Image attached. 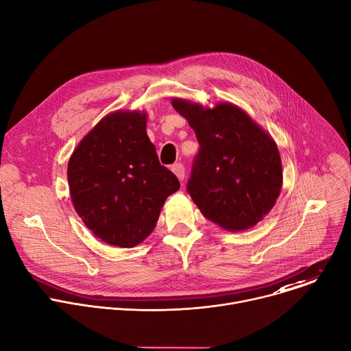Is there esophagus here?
<instances>
[{
    "instance_id": "34e87169",
    "label": "esophagus",
    "mask_w": 351,
    "mask_h": 351,
    "mask_svg": "<svg viewBox=\"0 0 351 351\" xmlns=\"http://www.w3.org/2000/svg\"><path fill=\"white\" fill-rule=\"evenodd\" d=\"M172 172L178 176V179H179L180 182L184 179V167H183V164H180V162L173 164V165H172Z\"/></svg>"
}]
</instances>
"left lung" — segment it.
<instances>
[{"instance_id": "8db88e82", "label": "left lung", "mask_w": 351, "mask_h": 351, "mask_svg": "<svg viewBox=\"0 0 351 351\" xmlns=\"http://www.w3.org/2000/svg\"><path fill=\"white\" fill-rule=\"evenodd\" d=\"M199 144L187 193L202 214L228 230L258 223L282 189V162L275 141L240 108H203L173 99Z\"/></svg>"}]
</instances>
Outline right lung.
<instances>
[{"label":"right lung","mask_w":351,"mask_h":351,"mask_svg":"<svg viewBox=\"0 0 351 351\" xmlns=\"http://www.w3.org/2000/svg\"><path fill=\"white\" fill-rule=\"evenodd\" d=\"M68 182L84 225L118 247H134L152 233L167 197L180 187L160 164L140 112L99 121L73 152Z\"/></svg>","instance_id":"add662e5"}]
</instances>
